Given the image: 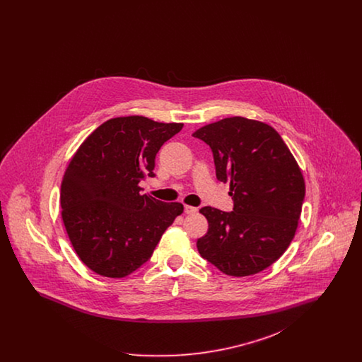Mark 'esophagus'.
I'll list each match as a JSON object with an SVG mask.
<instances>
[{
  "label": "esophagus",
  "mask_w": 362,
  "mask_h": 362,
  "mask_svg": "<svg viewBox=\"0 0 362 362\" xmlns=\"http://www.w3.org/2000/svg\"><path fill=\"white\" fill-rule=\"evenodd\" d=\"M197 211H198L197 207L189 206V205L185 206V213H186V214H194V213H197Z\"/></svg>",
  "instance_id": "esophagus-1"
}]
</instances>
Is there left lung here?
<instances>
[{
	"mask_svg": "<svg viewBox=\"0 0 362 362\" xmlns=\"http://www.w3.org/2000/svg\"><path fill=\"white\" fill-rule=\"evenodd\" d=\"M211 149L216 176L230 183L232 211L205 206L207 233L197 241L201 257L220 272L247 276L272 266L294 238L305 183L276 130L241 117L225 118L194 134Z\"/></svg>",
	"mask_w": 362,
	"mask_h": 362,
	"instance_id": "left-lung-1",
	"label": "left lung"
}]
</instances>
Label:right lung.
<instances>
[{
    "label": "right lung",
    "mask_w": 362,
    "mask_h": 362,
    "mask_svg": "<svg viewBox=\"0 0 362 362\" xmlns=\"http://www.w3.org/2000/svg\"><path fill=\"white\" fill-rule=\"evenodd\" d=\"M183 123L145 117L104 122L73 156L61 185L62 220L78 258L110 278L129 276L148 262L183 205L146 194L138 183L153 177L157 152Z\"/></svg>",
    "instance_id": "1"
}]
</instances>
